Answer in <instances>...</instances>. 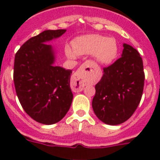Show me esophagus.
I'll list each match as a JSON object with an SVG mask.
<instances>
[{"label":"esophagus","instance_id":"34e87169","mask_svg":"<svg viewBox=\"0 0 160 160\" xmlns=\"http://www.w3.org/2000/svg\"><path fill=\"white\" fill-rule=\"evenodd\" d=\"M94 68L92 62H86L73 75L71 79V88L74 92H79L84 89V80L90 75Z\"/></svg>","mask_w":160,"mask_h":160}]
</instances>
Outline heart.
<instances>
[{"label": "heart", "instance_id": "obj_1", "mask_svg": "<svg viewBox=\"0 0 160 160\" xmlns=\"http://www.w3.org/2000/svg\"><path fill=\"white\" fill-rule=\"evenodd\" d=\"M72 47L66 46L65 53L68 58L75 59L77 56L92 55L98 62L108 65L116 58L118 46L115 39L99 34H88L77 38Z\"/></svg>", "mask_w": 160, "mask_h": 160}]
</instances>
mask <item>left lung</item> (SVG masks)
<instances>
[{
	"instance_id": "8db88e82",
	"label": "left lung",
	"mask_w": 160,
	"mask_h": 160,
	"mask_svg": "<svg viewBox=\"0 0 160 160\" xmlns=\"http://www.w3.org/2000/svg\"><path fill=\"white\" fill-rule=\"evenodd\" d=\"M144 79L140 54L124 43L122 57L103 69L95 86L92 107L98 118L108 125H118L131 118L140 102Z\"/></svg>"
}]
</instances>
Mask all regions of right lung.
<instances>
[{
  "mask_svg": "<svg viewBox=\"0 0 160 160\" xmlns=\"http://www.w3.org/2000/svg\"><path fill=\"white\" fill-rule=\"evenodd\" d=\"M66 31H43L25 42L15 55L13 81L20 103L32 119L46 125L62 119L73 100L72 70L53 65L55 50L48 44Z\"/></svg>",
  "mask_w": 160,
  "mask_h": 160,
  "instance_id": "obj_1",
  "label": "right lung"
}]
</instances>
